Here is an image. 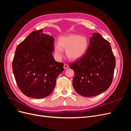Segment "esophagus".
<instances>
[{"mask_svg":"<svg viewBox=\"0 0 131 131\" xmlns=\"http://www.w3.org/2000/svg\"><path fill=\"white\" fill-rule=\"evenodd\" d=\"M64 67V68L65 69H67V68H68V66L67 65V64H64V67Z\"/></svg>","mask_w":131,"mask_h":131,"instance_id":"obj_1","label":"esophagus"}]
</instances>
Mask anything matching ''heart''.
Listing matches in <instances>:
<instances>
[{
    "instance_id": "heart-1",
    "label": "heart",
    "mask_w": 131,
    "mask_h": 131,
    "mask_svg": "<svg viewBox=\"0 0 131 131\" xmlns=\"http://www.w3.org/2000/svg\"><path fill=\"white\" fill-rule=\"evenodd\" d=\"M89 46V40L86 36L69 34L62 35L58 39V43L54 44V54L57 58H61L65 49L67 57L71 61L81 58L86 53Z\"/></svg>"
}]
</instances>
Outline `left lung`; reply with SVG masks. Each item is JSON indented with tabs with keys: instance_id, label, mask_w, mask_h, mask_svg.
Wrapping results in <instances>:
<instances>
[{
	"instance_id": "1",
	"label": "left lung",
	"mask_w": 131,
	"mask_h": 131,
	"mask_svg": "<svg viewBox=\"0 0 131 131\" xmlns=\"http://www.w3.org/2000/svg\"><path fill=\"white\" fill-rule=\"evenodd\" d=\"M92 35L84 56L69 64L74 71L73 85L75 90L87 97L97 96L108 89L116 64L109 42L100 34Z\"/></svg>"
}]
</instances>
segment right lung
I'll return each mask as SVG.
<instances>
[{
  "label": "right lung",
  "instance_id": "right-lung-1",
  "mask_svg": "<svg viewBox=\"0 0 131 131\" xmlns=\"http://www.w3.org/2000/svg\"><path fill=\"white\" fill-rule=\"evenodd\" d=\"M34 30L17 46L13 61V70L18 88L26 96L41 99L49 96L64 64L52 56L54 38Z\"/></svg>",
  "mask_w": 131,
  "mask_h": 131
}]
</instances>
